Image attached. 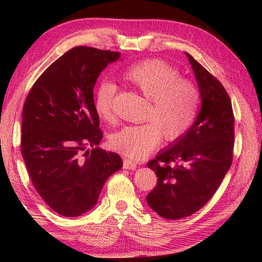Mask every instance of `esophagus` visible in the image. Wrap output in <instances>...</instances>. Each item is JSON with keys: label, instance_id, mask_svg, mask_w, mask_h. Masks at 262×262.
<instances>
[{"label": "esophagus", "instance_id": "34e87169", "mask_svg": "<svg viewBox=\"0 0 262 262\" xmlns=\"http://www.w3.org/2000/svg\"><path fill=\"white\" fill-rule=\"evenodd\" d=\"M123 168H126V170H135L136 163L130 161V159L125 158L123 159Z\"/></svg>", "mask_w": 262, "mask_h": 262}]
</instances>
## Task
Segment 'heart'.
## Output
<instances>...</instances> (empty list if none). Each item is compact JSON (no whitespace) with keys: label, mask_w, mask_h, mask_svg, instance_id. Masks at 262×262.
I'll list each match as a JSON object with an SVG mask.
<instances>
[{"label":"heart","mask_w":262,"mask_h":262,"mask_svg":"<svg viewBox=\"0 0 262 262\" xmlns=\"http://www.w3.org/2000/svg\"><path fill=\"white\" fill-rule=\"evenodd\" d=\"M122 79L150 101L143 125L123 127L111 136V147L132 159H141L161 143L184 136L195 121L200 105V89L192 79L180 77L179 70L158 59L127 67ZM117 85L104 81L95 94V108L106 122H113Z\"/></svg>","instance_id":"heart-1"}]
</instances>
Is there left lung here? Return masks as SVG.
I'll list each match as a JSON object with an SVG mask.
<instances>
[{"mask_svg":"<svg viewBox=\"0 0 262 262\" xmlns=\"http://www.w3.org/2000/svg\"><path fill=\"white\" fill-rule=\"evenodd\" d=\"M186 54L200 89L201 111L184 136L147 164L157 176L147 202L166 220L200 210L219 189L233 158L234 117L228 92L214 75Z\"/></svg>","mask_w":262,"mask_h":262,"instance_id":"left-lung-1","label":"left lung"}]
</instances>
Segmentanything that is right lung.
Masks as SVG:
<instances>
[{
	"label": "right lung",
	"mask_w": 262,
	"mask_h": 262,
	"mask_svg": "<svg viewBox=\"0 0 262 262\" xmlns=\"http://www.w3.org/2000/svg\"><path fill=\"white\" fill-rule=\"evenodd\" d=\"M119 57V52L74 47L39 76L25 99V166L42 200L64 217L90 210L105 181L122 167L118 154L97 147L103 132L94 103L96 79Z\"/></svg>",
	"instance_id": "1"
}]
</instances>
